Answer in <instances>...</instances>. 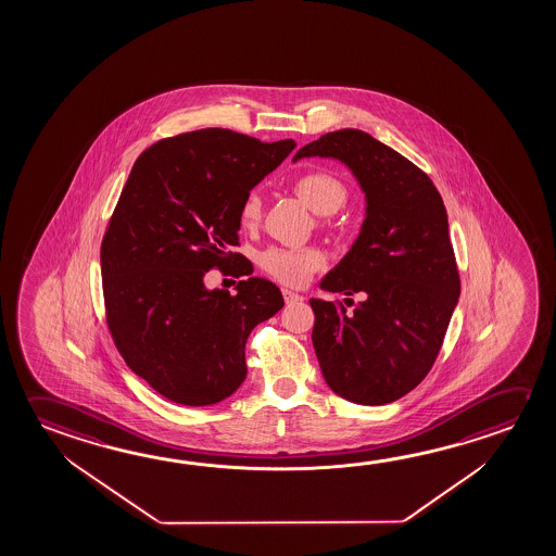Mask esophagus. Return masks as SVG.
I'll list each match as a JSON object with an SVG mask.
<instances>
[{"mask_svg":"<svg viewBox=\"0 0 556 556\" xmlns=\"http://www.w3.org/2000/svg\"><path fill=\"white\" fill-rule=\"evenodd\" d=\"M282 296H285V302H287V304H294V302L304 301L299 292L291 291V289H282Z\"/></svg>","mask_w":556,"mask_h":556,"instance_id":"34e87169","label":"esophagus"}]
</instances>
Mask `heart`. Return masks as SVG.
<instances>
[{
    "label": "heart",
    "mask_w": 556,
    "mask_h": 556,
    "mask_svg": "<svg viewBox=\"0 0 556 556\" xmlns=\"http://www.w3.org/2000/svg\"><path fill=\"white\" fill-rule=\"evenodd\" d=\"M299 193L309 210L319 215H328L339 210L346 200L343 184L333 174L316 170L301 176L294 184ZM262 201L255 191H250L240 205V220L244 227H252L260 219ZM262 265L267 274L275 279L289 285H302L324 265V255L314 248H269L262 254Z\"/></svg>",
    "instance_id": "heart-1"
}]
</instances>
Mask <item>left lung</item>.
Returning a JSON list of instances; mask_svg holds the SVG:
<instances>
[{"label":"left lung","instance_id":"1","mask_svg":"<svg viewBox=\"0 0 556 556\" xmlns=\"http://www.w3.org/2000/svg\"><path fill=\"white\" fill-rule=\"evenodd\" d=\"M309 156L345 164L366 203L353 247L319 282L321 291L361 292L365 301L346 309L312 299L314 351L337 395L386 405L422 382L457 306L446 207L427 174L361 129L326 134L292 163Z\"/></svg>","mask_w":556,"mask_h":556}]
</instances>
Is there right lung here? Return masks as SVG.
<instances>
[{
    "mask_svg": "<svg viewBox=\"0 0 556 556\" xmlns=\"http://www.w3.org/2000/svg\"><path fill=\"white\" fill-rule=\"evenodd\" d=\"M296 143L230 129L168 137L137 159L102 238L110 333L129 368L166 400L203 407L247 378L248 336L282 308L238 247L240 205ZM213 266L242 274L238 294L207 290Z\"/></svg>",
    "mask_w": 556,
    "mask_h": 556,
    "instance_id": "obj_1",
    "label": "right lung"
}]
</instances>
